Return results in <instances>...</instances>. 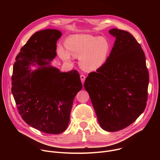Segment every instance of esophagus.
Instances as JSON below:
<instances>
[{"instance_id": "34e87169", "label": "esophagus", "mask_w": 160, "mask_h": 160, "mask_svg": "<svg viewBox=\"0 0 160 160\" xmlns=\"http://www.w3.org/2000/svg\"><path fill=\"white\" fill-rule=\"evenodd\" d=\"M85 76L83 75H80V79H81V81L82 82V84L84 83V82H85Z\"/></svg>"}]
</instances>
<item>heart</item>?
Segmentation results:
<instances>
[{
    "label": "heart",
    "instance_id": "1",
    "mask_svg": "<svg viewBox=\"0 0 160 160\" xmlns=\"http://www.w3.org/2000/svg\"><path fill=\"white\" fill-rule=\"evenodd\" d=\"M64 46L68 51L59 48L60 58L70 61V56L79 58V63L83 70L94 72L99 69L106 61L110 51V43L102 37L90 35H73L67 38Z\"/></svg>",
    "mask_w": 160,
    "mask_h": 160
}]
</instances>
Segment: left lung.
Wrapping results in <instances>:
<instances>
[{
  "label": "left lung",
  "mask_w": 160,
  "mask_h": 160,
  "mask_svg": "<svg viewBox=\"0 0 160 160\" xmlns=\"http://www.w3.org/2000/svg\"><path fill=\"white\" fill-rule=\"evenodd\" d=\"M109 56L96 72L86 78L89 94L101 127L108 132L122 130L144 111L148 100L149 73L144 52L130 33L117 28Z\"/></svg>",
  "instance_id": "obj_1"
}]
</instances>
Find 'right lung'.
I'll return each instance as SVG.
<instances>
[{
	"label": "right lung",
	"mask_w": 160,
	"mask_h": 160,
	"mask_svg": "<svg viewBox=\"0 0 160 160\" xmlns=\"http://www.w3.org/2000/svg\"><path fill=\"white\" fill-rule=\"evenodd\" d=\"M61 35L54 29L35 33L17 55L12 76V94L22 120L51 134L66 129L73 99L82 88L77 70L61 72L49 65ZM36 64L40 67L31 72V66Z\"/></svg>",
	"instance_id": "obj_1"
}]
</instances>
